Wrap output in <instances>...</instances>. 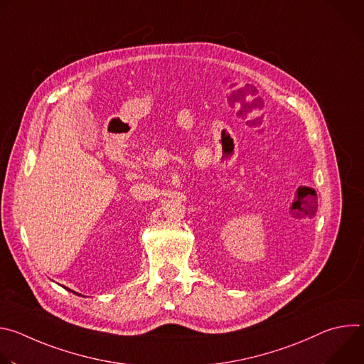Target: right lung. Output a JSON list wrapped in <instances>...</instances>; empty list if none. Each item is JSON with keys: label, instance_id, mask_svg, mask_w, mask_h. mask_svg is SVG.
<instances>
[{"label": "right lung", "instance_id": "right-lung-1", "mask_svg": "<svg viewBox=\"0 0 364 364\" xmlns=\"http://www.w3.org/2000/svg\"><path fill=\"white\" fill-rule=\"evenodd\" d=\"M65 288H66V287H65ZM66 289H68V288H66ZM68 291H70V289H68Z\"/></svg>", "mask_w": 364, "mask_h": 364}]
</instances>
